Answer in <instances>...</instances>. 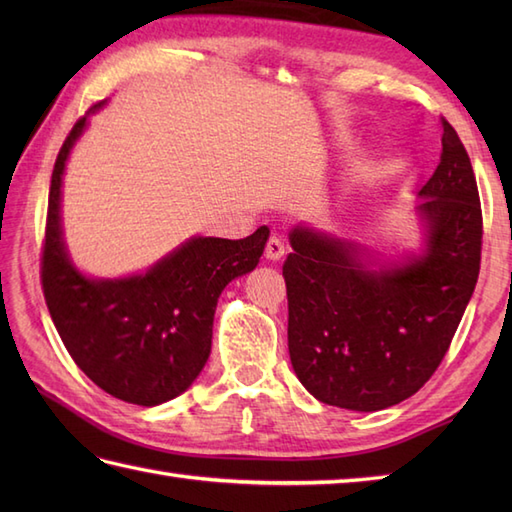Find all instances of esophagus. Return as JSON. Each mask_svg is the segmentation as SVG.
I'll return each mask as SVG.
<instances>
[{
    "instance_id": "obj_1",
    "label": "esophagus",
    "mask_w": 512,
    "mask_h": 512,
    "mask_svg": "<svg viewBox=\"0 0 512 512\" xmlns=\"http://www.w3.org/2000/svg\"><path fill=\"white\" fill-rule=\"evenodd\" d=\"M286 255V246H284V242H281V239L277 237V235H273L266 242V257L270 259V262H277V259H281Z\"/></svg>"
}]
</instances>
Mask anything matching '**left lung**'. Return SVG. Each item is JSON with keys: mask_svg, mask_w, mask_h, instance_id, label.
<instances>
[{"mask_svg": "<svg viewBox=\"0 0 512 512\" xmlns=\"http://www.w3.org/2000/svg\"><path fill=\"white\" fill-rule=\"evenodd\" d=\"M422 255L369 268L365 248L295 226L284 262L288 352L325 405L378 411L427 383L480 275L482 206L471 158L442 121L440 165L420 189Z\"/></svg>", "mask_w": 512, "mask_h": 512, "instance_id": "left-lung-1", "label": "left lung"}]
</instances>
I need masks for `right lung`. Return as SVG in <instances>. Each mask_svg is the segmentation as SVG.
Segmentation results:
<instances>
[{
    "instance_id": "right-lung-1",
    "label": "right lung",
    "mask_w": 512,
    "mask_h": 512,
    "mask_svg": "<svg viewBox=\"0 0 512 512\" xmlns=\"http://www.w3.org/2000/svg\"><path fill=\"white\" fill-rule=\"evenodd\" d=\"M85 127L88 116L76 121L54 162L43 297L65 350L94 385L132 405L156 407L200 376L211 354L217 299L228 281L259 264L270 231L259 226L244 239L191 237L143 275L85 277L72 264L61 228L65 162Z\"/></svg>"
}]
</instances>
